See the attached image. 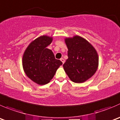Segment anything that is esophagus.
Masks as SVG:
<instances>
[{
  "mask_svg": "<svg viewBox=\"0 0 120 120\" xmlns=\"http://www.w3.org/2000/svg\"><path fill=\"white\" fill-rule=\"evenodd\" d=\"M60 60H61V62L63 63V64H64V61H65L64 59L63 58H61V59H60Z\"/></svg>",
  "mask_w": 120,
  "mask_h": 120,
  "instance_id": "obj_1",
  "label": "esophagus"
}]
</instances>
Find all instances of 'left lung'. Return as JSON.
Instances as JSON below:
<instances>
[{"instance_id":"left-lung-1","label":"left lung","mask_w":120,"mask_h":120,"mask_svg":"<svg viewBox=\"0 0 120 120\" xmlns=\"http://www.w3.org/2000/svg\"><path fill=\"white\" fill-rule=\"evenodd\" d=\"M65 42L68 48V59L63 64L65 72L73 82H84L97 71L98 54L91 44L79 36L66 38Z\"/></svg>"}]
</instances>
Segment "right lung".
Listing matches in <instances>:
<instances>
[{
    "instance_id": "right-lung-1",
    "label": "right lung",
    "mask_w": 120,
    "mask_h": 120,
    "mask_svg": "<svg viewBox=\"0 0 120 120\" xmlns=\"http://www.w3.org/2000/svg\"><path fill=\"white\" fill-rule=\"evenodd\" d=\"M52 40L53 38L47 36L39 37L30 43L23 54L22 64L24 72L29 79L38 84L49 82L63 64L47 48Z\"/></svg>"
}]
</instances>
